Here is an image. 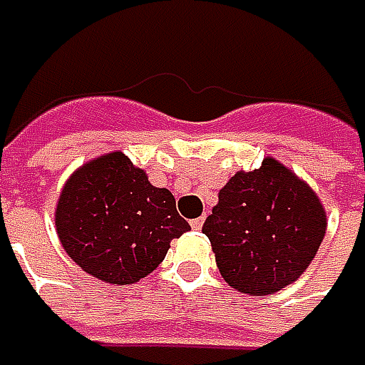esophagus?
<instances>
[{"instance_id":"1","label":"esophagus","mask_w":365,"mask_h":365,"mask_svg":"<svg viewBox=\"0 0 365 365\" xmlns=\"http://www.w3.org/2000/svg\"><path fill=\"white\" fill-rule=\"evenodd\" d=\"M203 222H205L203 217H197V220H192L191 228L192 230H201V228H203Z\"/></svg>"}]
</instances>
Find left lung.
Instances as JSON below:
<instances>
[{
    "mask_svg": "<svg viewBox=\"0 0 365 365\" xmlns=\"http://www.w3.org/2000/svg\"><path fill=\"white\" fill-rule=\"evenodd\" d=\"M217 197L203 234L230 287L275 294L317 257L327 211L314 189L279 160L267 155L259 168L236 173Z\"/></svg>",
    "mask_w": 365,
    "mask_h": 365,
    "instance_id": "8db88e82",
    "label": "left lung"
}]
</instances>
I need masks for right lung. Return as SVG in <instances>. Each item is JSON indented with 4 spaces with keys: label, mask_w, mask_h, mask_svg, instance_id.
<instances>
[{
    "label": "right lung",
    "mask_w": 365,
    "mask_h": 365,
    "mask_svg": "<svg viewBox=\"0 0 365 365\" xmlns=\"http://www.w3.org/2000/svg\"><path fill=\"white\" fill-rule=\"evenodd\" d=\"M55 230L88 275L131 285L150 275L191 226L178 215L173 192L154 187L145 170L117 150L86 162L65 180Z\"/></svg>",
    "instance_id": "obj_1"
}]
</instances>
